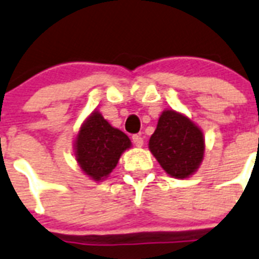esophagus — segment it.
I'll return each mask as SVG.
<instances>
[{"mask_svg":"<svg viewBox=\"0 0 259 259\" xmlns=\"http://www.w3.org/2000/svg\"><path fill=\"white\" fill-rule=\"evenodd\" d=\"M132 139H133V143H134L137 147H142V146H143V138L141 136H138V134L133 136Z\"/></svg>","mask_w":259,"mask_h":259,"instance_id":"1","label":"esophagus"}]
</instances>
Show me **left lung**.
I'll return each instance as SVG.
<instances>
[{"label": "left lung", "instance_id": "8db88e82", "mask_svg": "<svg viewBox=\"0 0 259 259\" xmlns=\"http://www.w3.org/2000/svg\"><path fill=\"white\" fill-rule=\"evenodd\" d=\"M148 148L170 177L188 179L203 160V133L185 114L165 109L159 117Z\"/></svg>", "mask_w": 259, "mask_h": 259}]
</instances>
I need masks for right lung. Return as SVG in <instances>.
<instances>
[{
    "instance_id": "add662e5",
    "label": "right lung",
    "mask_w": 259,
    "mask_h": 259,
    "mask_svg": "<svg viewBox=\"0 0 259 259\" xmlns=\"http://www.w3.org/2000/svg\"><path fill=\"white\" fill-rule=\"evenodd\" d=\"M130 147L129 137L112 126L99 111L92 112L80 125L74 142L76 163L94 181L107 179Z\"/></svg>"
}]
</instances>
